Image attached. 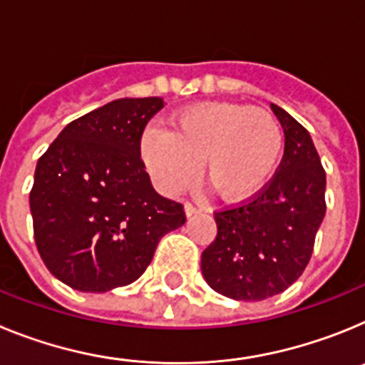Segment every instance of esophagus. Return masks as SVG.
Instances as JSON below:
<instances>
[{
	"instance_id": "34e87169",
	"label": "esophagus",
	"mask_w": 365,
	"mask_h": 365,
	"mask_svg": "<svg viewBox=\"0 0 365 365\" xmlns=\"http://www.w3.org/2000/svg\"><path fill=\"white\" fill-rule=\"evenodd\" d=\"M202 210H205V208L192 205V202H186V205H185V212H186V215H188V217H192V215L199 214V212H202Z\"/></svg>"
}]
</instances>
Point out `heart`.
<instances>
[{
	"mask_svg": "<svg viewBox=\"0 0 365 365\" xmlns=\"http://www.w3.org/2000/svg\"><path fill=\"white\" fill-rule=\"evenodd\" d=\"M278 118L263 108L208 102L182 109L168 131H146L143 157L164 192H179L202 175L217 195L243 199L270 180L283 153Z\"/></svg>",
	"mask_w": 365,
	"mask_h": 365,
	"instance_id": "heart-1",
	"label": "heart"
}]
</instances>
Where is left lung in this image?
<instances>
[{
    "instance_id": "8db88e82",
    "label": "left lung",
    "mask_w": 365,
    "mask_h": 365,
    "mask_svg": "<svg viewBox=\"0 0 365 365\" xmlns=\"http://www.w3.org/2000/svg\"><path fill=\"white\" fill-rule=\"evenodd\" d=\"M285 133L272 179L240 205L215 210L217 235L201 257L206 283L219 294L257 302L279 294L309 265L325 215V170L309 131L270 106Z\"/></svg>"
}]
</instances>
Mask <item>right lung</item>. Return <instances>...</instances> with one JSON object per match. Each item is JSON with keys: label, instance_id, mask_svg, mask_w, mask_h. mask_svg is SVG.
<instances>
[{"label": "right lung", "instance_id": "add662e5", "mask_svg": "<svg viewBox=\"0 0 365 365\" xmlns=\"http://www.w3.org/2000/svg\"><path fill=\"white\" fill-rule=\"evenodd\" d=\"M159 96L120 98L69 122L40 157L29 202L38 252L60 282L83 292L133 283L185 206L151 186L140 159Z\"/></svg>", "mask_w": 365, "mask_h": 365}]
</instances>
